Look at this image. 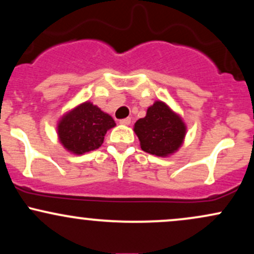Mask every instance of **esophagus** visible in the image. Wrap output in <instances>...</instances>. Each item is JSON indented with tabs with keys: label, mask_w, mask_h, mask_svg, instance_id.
Masks as SVG:
<instances>
[{
	"label": "esophagus",
	"mask_w": 254,
	"mask_h": 254,
	"mask_svg": "<svg viewBox=\"0 0 254 254\" xmlns=\"http://www.w3.org/2000/svg\"><path fill=\"white\" fill-rule=\"evenodd\" d=\"M119 123L123 124V125H129V124L131 123V118H130V117H127V118L121 119V121H119Z\"/></svg>",
	"instance_id": "obj_1"
}]
</instances>
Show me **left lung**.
I'll return each mask as SVG.
<instances>
[{
	"instance_id": "8db88e82",
	"label": "left lung",
	"mask_w": 254,
	"mask_h": 254,
	"mask_svg": "<svg viewBox=\"0 0 254 254\" xmlns=\"http://www.w3.org/2000/svg\"><path fill=\"white\" fill-rule=\"evenodd\" d=\"M142 150L156 156H167L180 147L186 127L182 118L162 101H156L144 118L135 123Z\"/></svg>"
}]
</instances>
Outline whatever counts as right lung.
<instances>
[{
    "label": "right lung",
    "mask_w": 254,
    "mask_h": 254,
    "mask_svg": "<svg viewBox=\"0 0 254 254\" xmlns=\"http://www.w3.org/2000/svg\"><path fill=\"white\" fill-rule=\"evenodd\" d=\"M116 125L111 116L90 103H83L66 113L58 123V137L65 149L84 154L98 149L106 131Z\"/></svg>",
    "instance_id": "obj_1"
}]
</instances>
